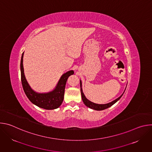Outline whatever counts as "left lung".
<instances>
[{"label": "left lung", "mask_w": 152, "mask_h": 152, "mask_svg": "<svg viewBox=\"0 0 152 152\" xmlns=\"http://www.w3.org/2000/svg\"><path fill=\"white\" fill-rule=\"evenodd\" d=\"M80 93H81V96H82V100L84 103V104L86 106L89 107L90 108H91V109H93V110H97V111H101V110H105L106 109V108H108L109 107L111 106L112 105H113L115 103H116L121 97V96H123V94L119 97L118 99H115V100L109 103H107V104H96V103H93L91 102H90V100H88L87 99H86L85 97V96H84L83 93V91H82V83H81V81L80 82Z\"/></svg>", "instance_id": "1"}]
</instances>
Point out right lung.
Segmentation results:
<instances>
[{"label": "right lung", "instance_id": "add662e5", "mask_svg": "<svg viewBox=\"0 0 152 152\" xmlns=\"http://www.w3.org/2000/svg\"><path fill=\"white\" fill-rule=\"evenodd\" d=\"M23 53L20 62L21 80L23 90L29 100L37 106L45 110H54L60 106L64 100L65 87L69 77L74 74L73 70L64 73L59 80L56 88L52 92L45 94H38L34 92L28 83L24 75L23 66Z\"/></svg>", "mask_w": 152, "mask_h": 152}]
</instances>
